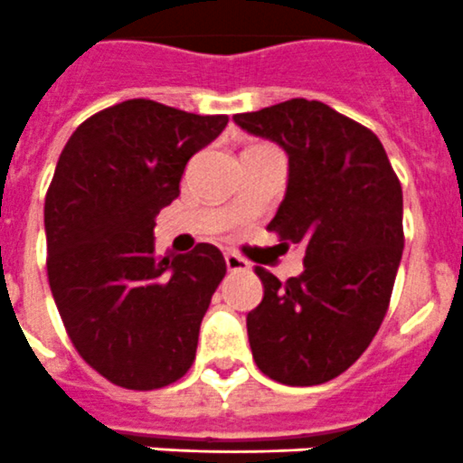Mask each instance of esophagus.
Listing matches in <instances>:
<instances>
[{
    "label": "esophagus",
    "instance_id": "34e87169",
    "mask_svg": "<svg viewBox=\"0 0 463 463\" xmlns=\"http://www.w3.org/2000/svg\"><path fill=\"white\" fill-rule=\"evenodd\" d=\"M224 264H227L229 271H248V269H250V264H248L243 257L234 255V252H227V255H224Z\"/></svg>",
    "mask_w": 463,
    "mask_h": 463
}]
</instances>
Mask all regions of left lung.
<instances>
[{"label": "left lung", "mask_w": 463, "mask_h": 463, "mask_svg": "<svg viewBox=\"0 0 463 463\" xmlns=\"http://www.w3.org/2000/svg\"><path fill=\"white\" fill-rule=\"evenodd\" d=\"M234 122L288 153V192L269 229L285 248H306L304 273L288 282L255 269L264 298L248 313L252 357L282 384H322L383 325L403 252L401 183L380 138L322 101L289 99Z\"/></svg>", "instance_id": "left-lung-1"}]
</instances>
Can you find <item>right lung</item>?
<instances>
[{
  "label": "right lung",
  "instance_id": "add662e5",
  "mask_svg": "<svg viewBox=\"0 0 463 463\" xmlns=\"http://www.w3.org/2000/svg\"><path fill=\"white\" fill-rule=\"evenodd\" d=\"M227 122L129 99L88 118L57 159L43 208L52 298L80 357L125 390L166 387L194 362L227 264L211 243L157 257L153 229Z\"/></svg>",
  "mask_w": 463,
  "mask_h": 463
}]
</instances>
